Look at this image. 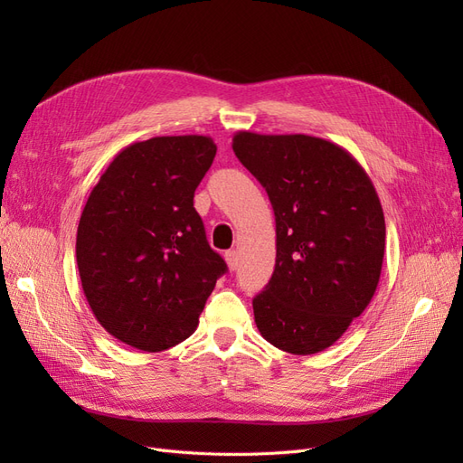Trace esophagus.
Returning <instances> with one entry per match:
<instances>
[{"instance_id":"1","label":"esophagus","mask_w":463,"mask_h":463,"mask_svg":"<svg viewBox=\"0 0 463 463\" xmlns=\"http://www.w3.org/2000/svg\"><path fill=\"white\" fill-rule=\"evenodd\" d=\"M223 257H226V262H228V269L230 270H235L237 269V260H240V259H237V250H226V255H223Z\"/></svg>"}]
</instances>
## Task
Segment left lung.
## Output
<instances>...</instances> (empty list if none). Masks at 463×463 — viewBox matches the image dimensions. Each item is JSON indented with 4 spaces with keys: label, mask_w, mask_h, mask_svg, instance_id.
<instances>
[{
    "label": "left lung",
    "mask_w": 463,
    "mask_h": 463,
    "mask_svg": "<svg viewBox=\"0 0 463 463\" xmlns=\"http://www.w3.org/2000/svg\"><path fill=\"white\" fill-rule=\"evenodd\" d=\"M233 152L269 194L276 266L253 299L266 342L293 355L330 347L371 303L384 259V213L345 148L311 135H233Z\"/></svg>",
    "instance_id": "8db88e82"
}]
</instances>
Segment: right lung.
<instances>
[{"mask_svg": "<svg viewBox=\"0 0 463 463\" xmlns=\"http://www.w3.org/2000/svg\"><path fill=\"white\" fill-rule=\"evenodd\" d=\"M216 145L204 135L125 146L89 194L77 230L82 291L106 332L162 352L197 330L228 270L193 206Z\"/></svg>", "mask_w": 463, "mask_h": 463, "instance_id": "right-lung-1", "label": "right lung"}]
</instances>
